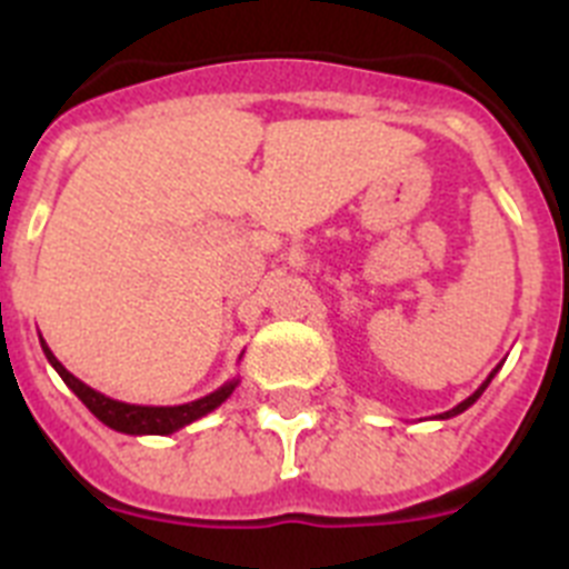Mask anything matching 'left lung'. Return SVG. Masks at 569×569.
Here are the masks:
<instances>
[{
  "label": "left lung",
  "instance_id": "left-lung-1",
  "mask_svg": "<svg viewBox=\"0 0 569 569\" xmlns=\"http://www.w3.org/2000/svg\"><path fill=\"white\" fill-rule=\"evenodd\" d=\"M499 370H501V365H499V367H496V370H492V373H490V376H487V379H485V381H481V387H479V390H476V393H472V396H467V399H465V401H461V405H456V407H453V410H447V413H439V416H433V419L445 421V419H453V416L465 413L467 407H472V405H476V401H479V396H481V393H485V390H487V385H490V381H492V376L499 373Z\"/></svg>",
  "mask_w": 569,
  "mask_h": 569
}]
</instances>
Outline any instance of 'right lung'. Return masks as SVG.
Wrapping results in <instances>:
<instances>
[{
	"label": "right lung",
	"mask_w": 569,
	"mask_h": 569,
	"mask_svg": "<svg viewBox=\"0 0 569 569\" xmlns=\"http://www.w3.org/2000/svg\"><path fill=\"white\" fill-rule=\"evenodd\" d=\"M39 345H42L44 356H48L50 367L62 376L64 385L79 396L84 407H88L90 413L97 416L102 425H108L110 430L116 433H128V436H170L176 430H182V427L193 425L196 419H202V416L213 413L216 407L228 401V396L233 393L236 387H239V379L224 381L219 390L213 393L202 396V399L188 401V405H173V407H153V405H128V401H116L110 396L99 393L93 387H88L84 381H79L77 376L70 373L68 367L53 356V350L48 347V341L39 336Z\"/></svg>",
	"instance_id": "obj_1"
}]
</instances>
